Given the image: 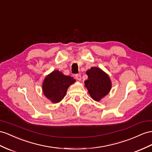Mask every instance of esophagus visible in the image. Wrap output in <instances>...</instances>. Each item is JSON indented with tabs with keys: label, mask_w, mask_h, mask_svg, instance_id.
Instances as JSON below:
<instances>
[{
	"label": "esophagus",
	"mask_w": 152,
	"mask_h": 152,
	"mask_svg": "<svg viewBox=\"0 0 152 152\" xmlns=\"http://www.w3.org/2000/svg\"><path fill=\"white\" fill-rule=\"evenodd\" d=\"M75 77L76 78V80H78V81H80L81 80V76L80 74H77V75H76Z\"/></svg>",
	"instance_id": "obj_1"
}]
</instances>
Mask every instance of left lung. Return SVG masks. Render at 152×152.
<instances>
[{
    "label": "left lung",
    "mask_w": 152,
    "mask_h": 152,
    "mask_svg": "<svg viewBox=\"0 0 152 152\" xmlns=\"http://www.w3.org/2000/svg\"><path fill=\"white\" fill-rule=\"evenodd\" d=\"M86 74L88 79L85 81V87L91 98L96 102H99L110 91L112 82L110 77L106 72L96 67H91L87 71Z\"/></svg>",
    "instance_id": "obj_1"
}]
</instances>
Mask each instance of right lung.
Wrapping results in <instances>:
<instances>
[{
  "instance_id": "right-lung-1",
  "label": "right lung",
  "mask_w": 152,
  "mask_h": 152,
  "mask_svg": "<svg viewBox=\"0 0 152 152\" xmlns=\"http://www.w3.org/2000/svg\"><path fill=\"white\" fill-rule=\"evenodd\" d=\"M75 81L72 77L65 76L56 70L45 77L42 91L47 98L52 103H57L64 99L69 87Z\"/></svg>"
}]
</instances>
